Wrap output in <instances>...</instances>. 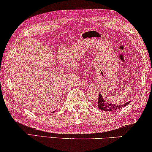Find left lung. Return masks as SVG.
<instances>
[{
	"label": "left lung",
	"mask_w": 152,
	"mask_h": 152,
	"mask_svg": "<svg viewBox=\"0 0 152 152\" xmlns=\"http://www.w3.org/2000/svg\"><path fill=\"white\" fill-rule=\"evenodd\" d=\"M130 102V101L127 102L124 104H114L111 103H108L106 102L104 99H103L102 95L101 94H99V98H98V104H97V107L99 109L101 110H103L104 111H115L117 110V109L122 108L123 107L126 106V105L128 104Z\"/></svg>",
	"instance_id": "8db88e82"
}]
</instances>
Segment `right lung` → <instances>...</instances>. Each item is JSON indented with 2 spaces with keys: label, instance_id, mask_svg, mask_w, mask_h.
<instances>
[{
  "label": "right lung",
  "instance_id": "obj_1",
  "mask_svg": "<svg viewBox=\"0 0 152 152\" xmlns=\"http://www.w3.org/2000/svg\"><path fill=\"white\" fill-rule=\"evenodd\" d=\"M55 111H53V112H51V114H53V113L55 112Z\"/></svg>",
  "mask_w": 152,
  "mask_h": 152
}]
</instances>
